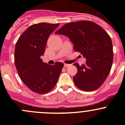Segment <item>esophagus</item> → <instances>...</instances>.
Instances as JSON below:
<instances>
[{"label": "esophagus", "instance_id": "34e87169", "mask_svg": "<svg viewBox=\"0 0 125 125\" xmlns=\"http://www.w3.org/2000/svg\"><path fill=\"white\" fill-rule=\"evenodd\" d=\"M70 65H69V64H67V63H65L64 64V66L65 67H68V66H70Z\"/></svg>", "mask_w": 125, "mask_h": 125}]
</instances>
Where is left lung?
Listing matches in <instances>:
<instances>
[{"label": "left lung", "mask_w": 125, "mask_h": 125, "mask_svg": "<svg viewBox=\"0 0 125 125\" xmlns=\"http://www.w3.org/2000/svg\"><path fill=\"white\" fill-rule=\"evenodd\" d=\"M55 33L68 37L74 51L86 59L85 65L74 63L77 68L73 77L75 86L84 91H93L101 86L113 62V43L108 34L99 25L88 21L66 23Z\"/></svg>", "instance_id": "obj_1"}]
</instances>
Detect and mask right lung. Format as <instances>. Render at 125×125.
<instances>
[{"label": "right lung", "instance_id": "1", "mask_svg": "<svg viewBox=\"0 0 125 125\" xmlns=\"http://www.w3.org/2000/svg\"><path fill=\"white\" fill-rule=\"evenodd\" d=\"M59 23H39L28 28L16 43L14 62L19 75L30 90L45 94L56 85L64 64L48 65L40 58L45 53L49 36Z\"/></svg>", "mask_w": 125, "mask_h": 125}]
</instances>
